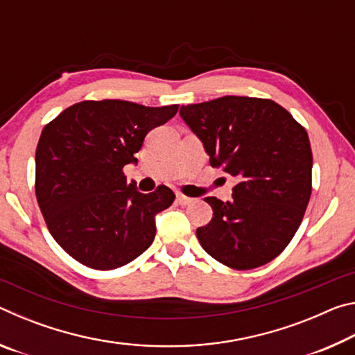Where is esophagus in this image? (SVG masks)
I'll return each instance as SVG.
<instances>
[{
	"label": "esophagus",
	"instance_id": "1",
	"mask_svg": "<svg viewBox=\"0 0 355 355\" xmlns=\"http://www.w3.org/2000/svg\"><path fill=\"white\" fill-rule=\"evenodd\" d=\"M177 202L180 203V205H189V203H192V199L191 197H186V196H183V194H177Z\"/></svg>",
	"mask_w": 355,
	"mask_h": 355
}]
</instances>
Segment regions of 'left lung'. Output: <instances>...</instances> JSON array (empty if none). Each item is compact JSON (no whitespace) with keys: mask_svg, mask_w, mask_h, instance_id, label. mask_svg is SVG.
I'll return each instance as SVG.
<instances>
[{"mask_svg":"<svg viewBox=\"0 0 355 355\" xmlns=\"http://www.w3.org/2000/svg\"><path fill=\"white\" fill-rule=\"evenodd\" d=\"M209 164L239 178L233 199L207 197L213 219L197 228L207 254L233 269L274 260L297 232L311 194L309 135L272 100L225 97L180 107Z\"/></svg>","mask_w":355,"mask_h":355,"instance_id":"8db88e82","label":"left lung"}]
</instances>
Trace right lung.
Masks as SVG:
<instances>
[{
	"label": "right lung",
	"instance_id": "right-lung-1",
	"mask_svg": "<svg viewBox=\"0 0 355 355\" xmlns=\"http://www.w3.org/2000/svg\"><path fill=\"white\" fill-rule=\"evenodd\" d=\"M178 105L150 107L123 100L81 101L42 131L35 150V196L56 243L84 266L110 271L146 252L156 214L175 194L161 184L144 194L122 169L148 131Z\"/></svg>",
	"mask_w": 355,
	"mask_h": 355
}]
</instances>
